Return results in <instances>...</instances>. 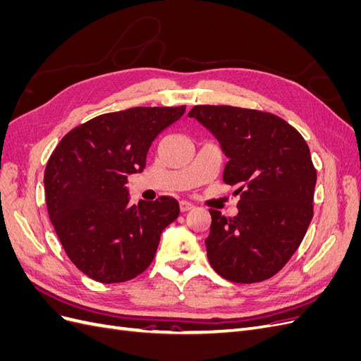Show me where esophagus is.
Returning <instances> with one entry per match:
<instances>
[{
    "instance_id": "34e87169",
    "label": "esophagus",
    "mask_w": 361,
    "mask_h": 361,
    "mask_svg": "<svg viewBox=\"0 0 361 361\" xmlns=\"http://www.w3.org/2000/svg\"><path fill=\"white\" fill-rule=\"evenodd\" d=\"M179 206H180V211H182V212H188V211L194 209V204H192L191 202H188V200H182V202L179 203Z\"/></svg>"
}]
</instances>
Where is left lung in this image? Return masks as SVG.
<instances>
[{
  "label": "left lung",
  "instance_id": "8db88e82",
  "mask_svg": "<svg viewBox=\"0 0 361 361\" xmlns=\"http://www.w3.org/2000/svg\"><path fill=\"white\" fill-rule=\"evenodd\" d=\"M190 117L220 141L228 162L223 180L239 185L238 215L209 209L207 259L235 283L276 276L300 247L313 216L316 169L302 135L267 111L231 105H195Z\"/></svg>",
  "mask_w": 361,
  "mask_h": 361
}]
</instances>
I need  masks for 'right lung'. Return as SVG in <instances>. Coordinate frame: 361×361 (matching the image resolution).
<instances>
[{"mask_svg":"<svg viewBox=\"0 0 361 361\" xmlns=\"http://www.w3.org/2000/svg\"><path fill=\"white\" fill-rule=\"evenodd\" d=\"M180 106H135L81 123L61 138L45 169L49 220L75 267L101 283L145 272L164 228L176 220L170 195L130 204L129 174L143 171L154 140Z\"/></svg>","mask_w":361,"mask_h":361,"instance_id":"1","label":"right lung"}]
</instances>
